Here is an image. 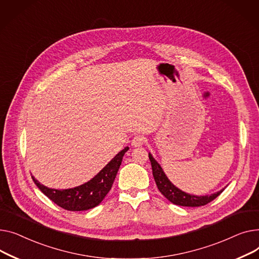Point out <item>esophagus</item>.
I'll return each mask as SVG.
<instances>
[{
    "label": "esophagus",
    "mask_w": 259,
    "mask_h": 259,
    "mask_svg": "<svg viewBox=\"0 0 259 259\" xmlns=\"http://www.w3.org/2000/svg\"><path fill=\"white\" fill-rule=\"evenodd\" d=\"M144 143V138L142 136H135L132 140V145L134 147H140Z\"/></svg>",
    "instance_id": "1"
}]
</instances>
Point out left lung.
I'll list each match as a JSON object with an SVG mask.
<instances>
[{"instance_id": "obj_1", "label": "left lung", "mask_w": 259, "mask_h": 259, "mask_svg": "<svg viewBox=\"0 0 259 259\" xmlns=\"http://www.w3.org/2000/svg\"><path fill=\"white\" fill-rule=\"evenodd\" d=\"M150 163H151V168H153V176L156 181V184L160 192L166 197L167 200L171 202L175 205L179 206H184V207H200L204 206L211 201H213L215 197H218L225 188L222 190L207 195H194L187 193L183 190L179 189L177 186H175L169 179L167 178L165 172L163 171L161 165L157 162V160L153 157L150 153L148 154Z\"/></svg>"}]
</instances>
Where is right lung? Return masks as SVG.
<instances>
[{"label": "right lung", "instance_id": "1", "mask_svg": "<svg viewBox=\"0 0 259 259\" xmlns=\"http://www.w3.org/2000/svg\"><path fill=\"white\" fill-rule=\"evenodd\" d=\"M128 146L123 148L103 168L87 183L68 189H54L40 184L32 176L39 190L59 207L70 211H83L98 206L109 193L119 167Z\"/></svg>", "mask_w": 259, "mask_h": 259}]
</instances>
